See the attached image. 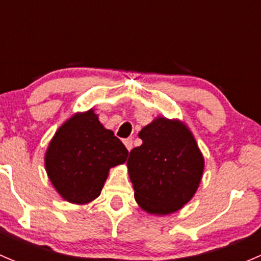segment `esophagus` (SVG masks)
<instances>
[{"instance_id": "esophagus-1", "label": "esophagus", "mask_w": 261, "mask_h": 261, "mask_svg": "<svg viewBox=\"0 0 261 261\" xmlns=\"http://www.w3.org/2000/svg\"><path fill=\"white\" fill-rule=\"evenodd\" d=\"M123 144H125L126 149H127L128 151L133 149V139H126V140H123Z\"/></svg>"}]
</instances>
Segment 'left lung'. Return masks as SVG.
Instances as JSON below:
<instances>
[{"mask_svg": "<svg viewBox=\"0 0 261 261\" xmlns=\"http://www.w3.org/2000/svg\"><path fill=\"white\" fill-rule=\"evenodd\" d=\"M127 169L139 206L151 215H169L196 193L204 159L194 136L179 120L156 117L139 133Z\"/></svg>", "mask_w": 261, "mask_h": 261, "instance_id": "8db88e82", "label": "left lung"}]
</instances>
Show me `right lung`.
<instances>
[{"label": "right lung", "mask_w": 261, "mask_h": 261, "mask_svg": "<svg viewBox=\"0 0 261 261\" xmlns=\"http://www.w3.org/2000/svg\"><path fill=\"white\" fill-rule=\"evenodd\" d=\"M128 151L89 110L65 121L50 141L45 168L55 191L70 203L86 204L101 194L112 167Z\"/></svg>", "instance_id": "right-lung-1"}]
</instances>
